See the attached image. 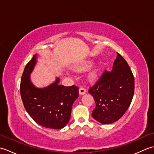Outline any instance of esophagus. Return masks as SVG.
I'll return each instance as SVG.
<instances>
[{"instance_id": "obj_1", "label": "esophagus", "mask_w": 154, "mask_h": 154, "mask_svg": "<svg viewBox=\"0 0 154 154\" xmlns=\"http://www.w3.org/2000/svg\"><path fill=\"white\" fill-rule=\"evenodd\" d=\"M86 89H85L83 87H80L79 89V94H81V95H83V94H85L86 93Z\"/></svg>"}]
</instances>
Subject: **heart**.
<instances>
[{
	"label": "heart",
	"instance_id": "1",
	"mask_svg": "<svg viewBox=\"0 0 154 154\" xmlns=\"http://www.w3.org/2000/svg\"><path fill=\"white\" fill-rule=\"evenodd\" d=\"M93 62L91 61H88L85 62V63H83L82 64H81L79 67H78V70H79L81 71H87L88 69L93 66ZM99 73H100V70L99 68L97 67H94L93 68L92 70H91L89 71V73H88V79H89L90 81H93L97 80L98 78H99Z\"/></svg>",
	"mask_w": 154,
	"mask_h": 154
}]
</instances>
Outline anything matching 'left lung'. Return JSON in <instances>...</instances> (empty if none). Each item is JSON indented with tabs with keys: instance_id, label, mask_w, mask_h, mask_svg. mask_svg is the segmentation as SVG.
I'll return each mask as SVG.
<instances>
[{
	"instance_id": "left-lung-1",
	"label": "left lung",
	"mask_w": 154,
	"mask_h": 154,
	"mask_svg": "<svg viewBox=\"0 0 154 154\" xmlns=\"http://www.w3.org/2000/svg\"><path fill=\"white\" fill-rule=\"evenodd\" d=\"M134 92L132 71L124 57L117 53L112 71L104 72L89 90L96 103L92 116L103 124L116 122L129 108Z\"/></svg>"
}]
</instances>
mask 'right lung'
Wrapping results in <instances>:
<instances>
[{
  "instance_id": "1",
  "label": "right lung",
  "mask_w": 154,
  "mask_h": 154,
  "mask_svg": "<svg viewBox=\"0 0 154 154\" xmlns=\"http://www.w3.org/2000/svg\"><path fill=\"white\" fill-rule=\"evenodd\" d=\"M35 54L26 65L20 83V94L27 112L35 122L45 128L61 129L70 119L73 104L79 97V88L60 85L57 77L54 83L43 88L32 83L30 74L37 63Z\"/></svg>"
}]
</instances>
